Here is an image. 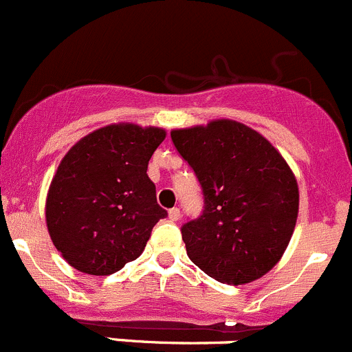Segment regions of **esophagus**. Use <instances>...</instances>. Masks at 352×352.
Here are the masks:
<instances>
[{"instance_id": "1", "label": "esophagus", "mask_w": 352, "mask_h": 352, "mask_svg": "<svg viewBox=\"0 0 352 352\" xmlns=\"http://www.w3.org/2000/svg\"><path fill=\"white\" fill-rule=\"evenodd\" d=\"M179 216H182V210H179L178 207H173V209L169 210V219L170 221H178Z\"/></svg>"}]
</instances>
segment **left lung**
Returning <instances> with one entry per match:
<instances>
[{
    "instance_id": "left-lung-1",
    "label": "left lung",
    "mask_w": 352,
    "mask_h": 352,
    "mask_svg": "<svg viewBox=\"0 0 352 352\" xmlns=\"http://www.w3.org/2000/svg\"><path fill=\"white\" fill-rule=\"evenodd\" d=\"M195 173L204 207L182 226L186 254L210 278L254 282L278 263L296 228L299 188L266 138L235 120L170 133Z\"/></svg>"
}]
</instances>
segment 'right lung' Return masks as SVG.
<instances>
[{
	"instance_id": "obj_1",
	"label": "right lung",
	"mask_w": 352,
	"mask_h": 352,
	"mask_svg": "<svg viewBox=\"0 0 352 352\" xmlns=\"http://www.w3.org/2000/svg\"><path fill=\"white\" fill-rule=\"evenodd\" d=\"M164 138L159 128L112 124L67 152L50 186L46 224L70 266L102 276L143 252L157 221L167 216L146 174Z\"/></svg>"
}]
</instances>
